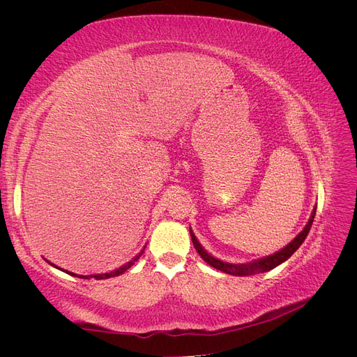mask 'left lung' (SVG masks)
Here are the masks:
<instances>
[{
	"label": "left lung",
	"instance_id": "left-lung-1",
	"mask_svg": "<svg viewBox=\"0 0 357 357\" xmlns=\"http://www.w3.org/2000/svg\"><path fill=\"white\" fill-rule=\"evenodd\" d=\"M314 215H316V208L314 211H312L311 218L307 223V226L304 228V231H301L298 234V236H295L294 241H290L284 248H282L280 252H275L274 255H269L266 257H262V259H256V261H252V262H247V264H228V262H223L220 261V259H215L211 255H208L207 252L204 250V248L201 247V244L198 243L197 236L193 235L192 229H190V236H192V243H193V247L197 248V252L199 253V256L204 259L205 262H207L208 265H211L213 268L215 269H220V271L226 273V274H231V275H238V277H245V275H255V274H261V273H266L269 271V269H273L275 266H278L280 264H283L284 261H287V259L294 255L298 248L301 247V244L304 243V240L307 238V235L311 229V225H312V220H314Z\"/></svg>",
	"mask_w": 357,
	"mask_h": 357
}]
</instances>
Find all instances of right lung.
Listing matches in <instances>:
<instances>
[{
  "label": "right lung",
  "mask_w": 357,
  "mask_h": 357,
  "mask_svg": "<svg viewBox=\"0 0 357 357\" xmlns=\"http://www.w3.org/2000/svg\"><path fill=\"white\" fill-rule=\"evenodd\" d=\"M143 252H144V248H143V250L142 252H139L134 259H132V261H129L128 264H125V265H122L121 268H117V269H114V271H112V273H105V274H95L93 275V278H96V280H104V278H110V277H116V275H121V274H123L125 271H126V269H129V268H131L137 261H138V259H139V256H142L143 255ZM68 274H71V275H74L73 273H68ZM80 278H88V277H86V275H82Z\"/></svg>",
  "instance_id": "obj_1"
}]
</instances>
